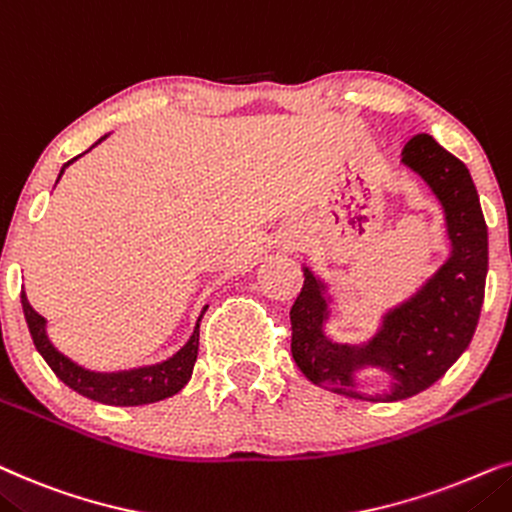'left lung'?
<instances>
[{"mask_svg": "<svg viewBox=\"0 0 512 512\" xmlns=\"http://www.w3.org/2000/svg\"><path fill=\"white\" fill-rule=\"evenodd\" d=\"M400 163L440 203L445 262L410 297L388 306L374 335L360 344L332 337L327 325L335 295L309 264H302L304 288L290 309L292 358L304 377L332 393L372 403L405 400L435 384L468 349L485 302L487 224L466 163L428 133L407 142ZM370 369L389 377L384 392L365 394L359 388V377Z\"/></svg>", "mask_w": 512, "mask_h": 512, "instance_id": "left-lung-1", "label": "left lung"}]
</instances>
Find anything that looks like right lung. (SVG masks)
<instances>
[{
    "instance_id": "add662e5",
    "label": "right lung",
    "mask_w": 512,
    "mask_h": 512,
    "mask_svg": "<svg viewBox=\"0 0 512 512\" xmlns=\"http://www.w3.org/2000/svg\"><path fill=\"white\" fill-rule=\"evenodd\" d=\"M109 135V133H107ZM102 138L95 142L93 147H98ZM91 147V149H93ZM86 149V152H91ZM84 152V154H86ZM81 156V154H79ZM74 156L72 161H67L63 168H60L58 180L63 177L65 168L79 159ZM56 180V185H58ZM20 304H23V313L27 320V327H30L32 342L37 346L39 356H42L56 377L63 381L65 386H70L72 391H77L84 398H91L95 403L102 405H114V407H135V405H149L159 403V400H166L170 395L180 393L182 388L187 386V381L192 379L196 356H199V325L203 313H206L208 304L203 306L199 320H196V327L192 337L187 339V344L182 346L180 351H175L173 356L161 360V363L154 365H142V367H131V370H117V372H98L88 370V367L74 363L72 358H67L63 351H58L53 342L49 339V330H46V318L39 316L37 311L32 309L30 302H27L25 290L20 292Z\"/></svg>"
}]
</instances>
